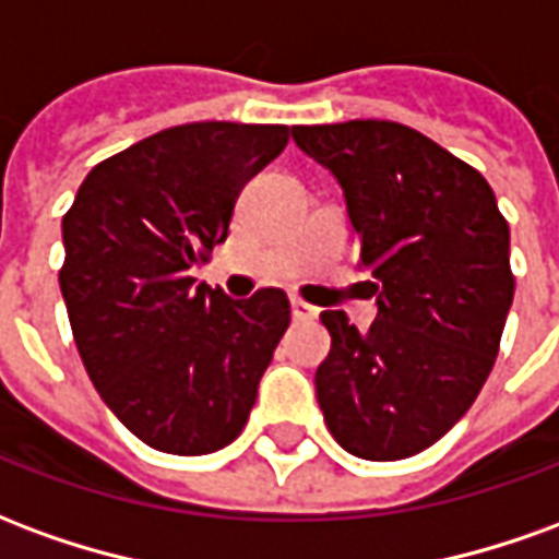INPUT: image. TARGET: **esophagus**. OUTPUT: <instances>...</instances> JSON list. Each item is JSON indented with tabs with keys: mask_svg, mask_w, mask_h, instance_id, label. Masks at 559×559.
<instances>
[{
	"mask_svg": "<svg viewBox=\"0 0 559 559\" xmlns=\"http://www.w3.org/2000/svg\"><path fill=\"white\" fill-rule=\"evenodd\" d=\"M290 311H293V320H317V311L314 305H308L305 299H299V296H293L290 299Z\"/></svg>",
	"mask_w": 559,
	"mask_h": 559,
	"instance_id": "obj_1",
	"label": "esophagus"
}]
</instances>
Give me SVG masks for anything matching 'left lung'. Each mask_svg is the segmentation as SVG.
Here are the masks:
<instances>
[{
	"label": "left lung",
	"instance_id": "obj_1",
	"mask_svg": "<svg viewBox=\"0 0 559 559\" xmlns=\"http://www.w3.org/2000/svg\"><path fill=\"white\" fill-rule=\"evenodd\" d=\"M293 140L344 188L359 266L377 278L368 332L320 314L326 428L365 461L419 455L473 407L500 353L515 296L509 224L479 170L407 126H296Z\"/></svg>",
	"mask_w": 559,
	"mask_h": 559
}]
</instances>
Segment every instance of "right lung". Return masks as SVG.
<instances>
[{
	"mask_svg": "<svg viewBox=\"0 0 559 559\" xmlns=\"http://www.w3.org/2000/svg\"><path fill=\"white\" fill-rule=\"evenodd\" d=\"M287 140V126L167 128L92 167L62 218L59 287L83 368L158 452L233 443L290 326L284 290L233 302L191 278L227 239L245 182Z\"/></svg>",
	"mask_w": 559,
	"mask_h": 559,
	"instance_id": "1",
	"label": "right lung"
}]
</instances>
